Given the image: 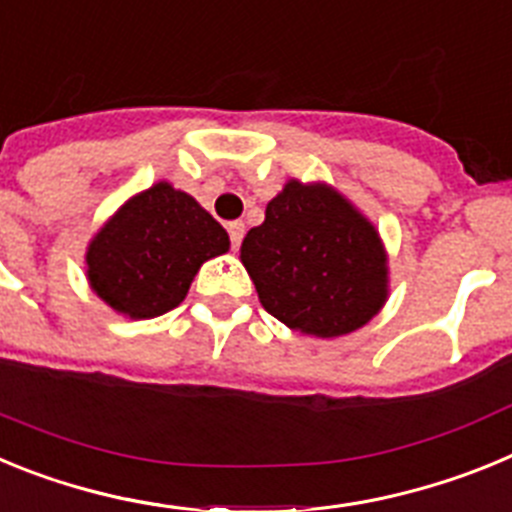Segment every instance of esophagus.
I'll return each mask as SVG.
<instances>
[{"label":"esophagus","mask_w":512,"mask_h":512,"mask_svg":"<svg viewBox=\"0 0 512 512\" xmlns=\"http://www.w3.org/2000/svg\"><path fill=\"white\" fill-rule=\"evenodd\" d=\"M228 233H230V246L238 251V246H241L243 235H246V225L241 223V220H235V223H228Z\"/></svg>","instance_id":"1"}]
</instances>
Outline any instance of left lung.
<instances>
[{"label":"left lung","instance_id":"1","mask_svg":"<svg viewBox=\"0 0 512 512\" xmlns=\"http://www.w3.org/2000/svg\"><path fill=\"white\" fill-rule=\"evenodd\" d=\"M241 261L264 310L302 336L354 333L390 297L377 225L325 182L287 179L243 238Z\"/></svg>","mask_w":512,"mask_h":512}]
</instances>
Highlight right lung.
Returning a JSON list of instances; mask_svg holds the SVG:
<instances>
[{
	"instance_id": "add662e5",
	"label": "right lung",
	"mask_w": 512,
	"mask_h": 512,
	"mask_svg": "<svg viewBox=\"0 0 512 512\" xmlns=\"http://www.w3.org/2000/svg\"><path fill=\"white\" fill-rule=\"evenodd\" d=\"M230 238L192 194L161 179L133 194L92 235L84 271L94 295L130 320H151L184 302L205 261Z\"/></svg>"
}]
</instances>
